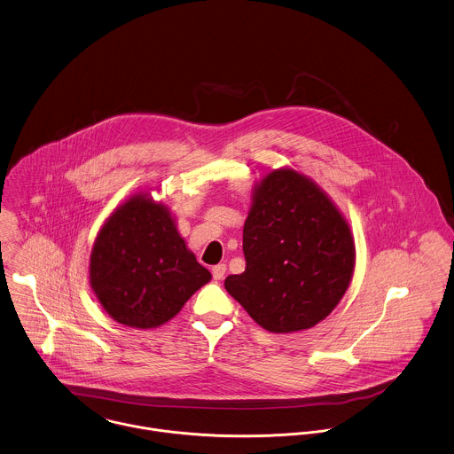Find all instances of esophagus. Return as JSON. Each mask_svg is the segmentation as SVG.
Returning <instances> with one entry per match:
<instances>
[{
    "mask_svg": "<svg viewBox=\"0 0 454 454\" xmlns=\"http://www.w3.org/2000/svg\"><path fill=\"white\" fill-rule=\"evenodd\" d=\"M224 273H226V265H223V263H219V265H215V267H212V277L215 278V280H221L223 277H224Z\"/></svg>",
    "mask_w": 454,
    "mask_h": 454,
    "instance_id": "34e87169",
    "label": "esophagus"
}]
</instances>
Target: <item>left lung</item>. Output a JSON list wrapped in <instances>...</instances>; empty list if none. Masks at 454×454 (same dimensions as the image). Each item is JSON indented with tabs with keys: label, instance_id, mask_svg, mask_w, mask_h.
<instances>
[{
	"label": "left lung",
	"instance_id": "8db88e82",
	"mask_svg": "<svg viewBox=\"0 0 454 454\" xmlns=\"http://www.w3.org/2000/svg\"><path fill=\"white\" fill-rule=\"evenodd\" d=\"M242 247L246 270L228 275L224 287L273 333L323 321L355 270L348 223L317 185L293 170H275L254 191Z\"/></svg>",
	"mask_w": 454,
	"mask_h": 454
}]
</instances>
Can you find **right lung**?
Segmentation results:
<instances>
[{
	"label": "right lung",
	"instance_id": "obj_1",
	"mask_svg": "<svg viewBox=\"0 0 454 454\" xmlns=\"http://www.w3.org/2000/svg\"><path fill=\"white\" fill-rule=\"evenodd\" d=\"M91 286L110 317L131 328L172 319L210 272L187 251L168 210L144 196L121 205L91 253Z\"/></svg>",
	"mask_w": 454,
	"mask_h": 454
}]
</instances>
